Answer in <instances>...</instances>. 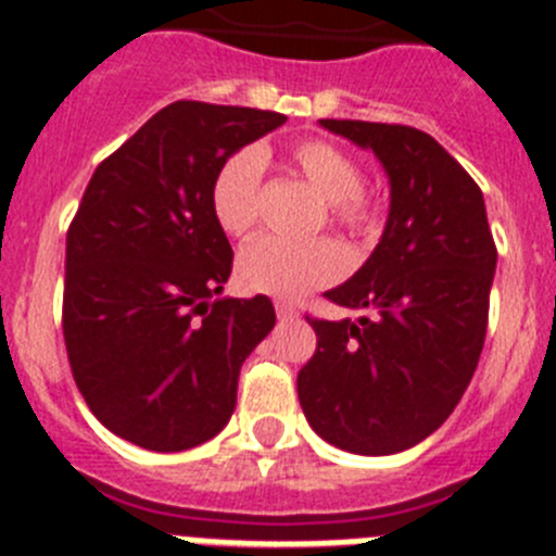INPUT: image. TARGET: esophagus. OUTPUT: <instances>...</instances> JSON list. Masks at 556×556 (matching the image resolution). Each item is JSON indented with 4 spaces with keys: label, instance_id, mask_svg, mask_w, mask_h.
Wrapping results in <instances>:
<instances>
[{
    "label": "esophagus",
    "instance_id": "1",
    "mask_svg": "<svg viewBox=\"0 0 556 556\" xmlns=\"http://www.w3.org/2000/svg\"><path fill=\"white\" fill-rule=\"evenodd\" d=\"M275 314H278V320L281 323L298 320V308L289 306V303H275Z\"/></svg>",
    "mask_w": 556,
    "mask_h": 556
}]
</instances>
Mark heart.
Returning <instances> with one entry per match:
<instances>
[{"mask_svg":"<svg viewBox=\"0 0 556 556\" xmlns=\"http://www.w3.org/2000/svg\"><path fill=\"white\" fill-rule=\"evenodd\" d=\"M289 161L328 200L337 228L351 236H370L378 228V203L362 186L356 159L326 139L292 144ZM264 152L244 147L219 164L211 184V211L228 236H248L258 223V194L264 178ZM345 273V255L333 242H281L273 236L255 239L239 253L236 281L250 294L298 301L312 289L328 287Z\"/></svg>","mask_w":556,"mask_h":556,"instance_id":"heart-1","label":"heart"}]
</instances>
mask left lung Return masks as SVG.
Instances as JSON below:
<instances>
[{"instance_id":"1","label":"left lung","mask_w":556,"mask_h":556,"mask_svg":"<svg viewBox=\"0 0 556 556\" xmlns=\"http://www.w3.org/2000/svg\"><path fill=\"white\" fill-rule=\"evenodd\" d=\"M376 152L390 217L351 281L326 292L358 320H312L317 351L298 372L308 426L351 454L406 451L448 420L488 333L495 242L476 180L429 132L320 119Z\"/></svg>"}]
</instances>
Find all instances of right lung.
<instances>
[{
	"label": "right lung",
	"mask_w": 556,
	"mask_h": 556,
	"mask_svg": "<svg viewBox=\"0 0 556 556\" xmlns=\"http://www.w3.org/2000/svg\"><path fill=\"white\" fill-rule=\"evenodd\" d=\"M283 122L178 100L88 180L66 233L63 339L88 409L127 443L194 448L233 415L239 370L275 308L267 294L210 301L233 264L211 184L228 155Z\"/></svg>",
	"instance_id": "right-lung-1"
}]
</instances>
